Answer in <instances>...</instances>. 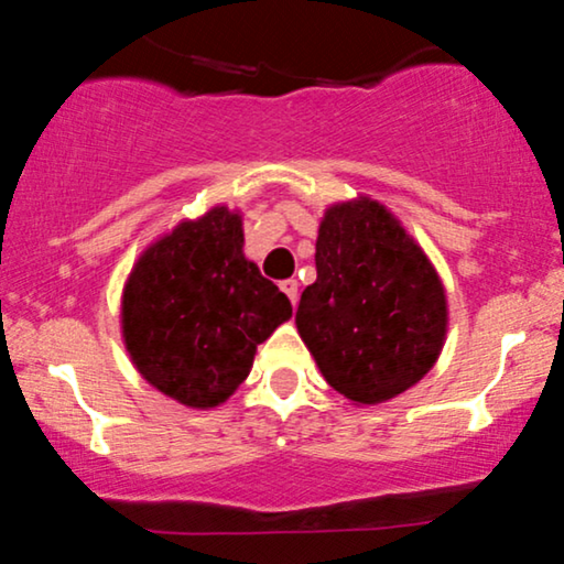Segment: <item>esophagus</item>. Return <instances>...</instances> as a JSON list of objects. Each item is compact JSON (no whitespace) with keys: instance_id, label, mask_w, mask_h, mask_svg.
I'll return each instance as SVG.
<instances>
[{"instance_id":"obj_1","label":"esophagus","mask_w":564,"mask_h":564,"mask_svg":"<svg viewBox=\"0 0 564 564\" xmlns=\"http://www.w3.org/2000/svg\"><path fill=\"white\" fill-rule=\"evenodd\" d=\"M281 289H283V294L292 300V305H296V281H294V278H286V281H281Z\"/></svg>"}]
</instances>
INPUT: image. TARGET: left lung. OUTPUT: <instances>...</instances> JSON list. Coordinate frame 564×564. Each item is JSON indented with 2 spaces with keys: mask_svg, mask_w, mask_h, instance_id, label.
<instances>
[{
  "mask_svg": "<svg viewBox=\"0 0 564 564\" xmlns=\"http://www.w3.org/2000/svg\"><path fill=\"white\" fill-rule=\"evenodd\" d=\"M315 272L296 329L334 391L377 404L429 372L447 332L444 289L380 203L364 197L326 212Z\"/></svg>",
  "mask_w": 564,
  "mask_h": 564,
  "instance_id": "left-lung-1",
  "label": "left lung"
}]
</instances>
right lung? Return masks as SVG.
<instances>
[{
    "mask_svg": "<svg viewBox=\"0 0 564 564\" xmlns=\"http://www.w3.org/2000/svg\"><path fill=\"white\" fill-rule=\"evenodd\" d=\"M292 318L289 296L243 257L240 216L214 208L139 259L122 296L135 369L187 406H216L251 372L257 345Z\"/></svg>",
    "mask_w": 564,
    "mask_h": 564,
    "instance_id": "obj_1",
    "label": "right lung"
}]
</instances>
